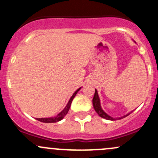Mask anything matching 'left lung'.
Returning <instances> with one entry per match:
<instances>
[{
	"label": "left lung",
	"mask_w": 158,
	"mask_h": 158,
	"mask_svg": "<svg viewBox=\"0 0 158 158\" xmlns=\"http://www.w3.org/2000/svg\"><path fill=\"white\" fill-rule=\"evenodd\" d=\"M92 104H93V107L95 111H96L97 114L100 116V117L103 118L105 119H107V120H110V121H114V120H117V119H122L124 118L127 117V116L129 115L133 111H130V112L128 113L127 114H125V115L122 116V117H119V118H113L111 116L109 115L106 112H105L104 110L102 109L101 106V102H100V98L99 96H98V92H97V89H95V95H94L93 97V99H92Z\"/></svg>",
	"instance_id": "8db88e82"
}]
</instances>
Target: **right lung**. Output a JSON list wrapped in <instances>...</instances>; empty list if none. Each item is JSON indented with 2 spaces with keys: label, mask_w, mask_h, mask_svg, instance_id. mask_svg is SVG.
<instances>
[{
  "label": "right lung",
  "mask_w": 158,
  "mask_h": 158,
  "mask_svg": "<svg viewBox=\"0 0 158 158\" xmlns=\"http://www.w3.org/2000/svg\"><path fill=\"white\" fill-rule=\"evenodd\" d=\"M81 88H82V87H80V88L78 89L77 90H76V92H75L73 94V95H72L71 98H69V102H68V103H67V105L66 106V107L63 109V111H60V112L57 115H56L55 117L40 118H36V120L40 121V122H44V123H54V122H60V121H61L62 119H63V118H64L65 116L66 115V114L68 113V111H69L70 106H71V103H72V102H73V98H74V97L76 96V95L77 94V92H79V90H80Z\"/></svg>",
  "instance_id": "right-lung-1"
}]
</instances>
